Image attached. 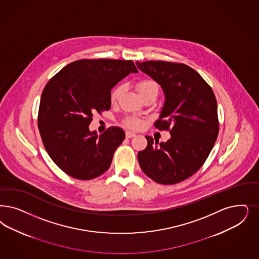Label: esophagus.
Here are the masks:
<instances>
[{
	"mask_svg": "<svg viewBox=\"0 0 259 259\" xmlns=\"http://www.w3.org/2000/svg\"><path fill=\"white\" fill-rule=\"evenodd\" d=\"M125 135H126V138H127V139H131V138L136 137V134L133 133V132H130V131H127V132L125 133Z\"/></svg>",
	"mask_w": 259,
	"mask_h": 259,
	"instance_id": "obj_1",
	"label": "esophagus"
}]
</instances>
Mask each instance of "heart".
I'll list each match as a JSON object with an SVG mask.
<instances>
[{"instance_id": "b5f03b06", "label": "heart", "mask_w": 259, "mask_h": 259, "mask_svg": "<svg viewBox=\"0 0 259 259\" xmlns=\"http://www.w3.org/2000/svg\"><path fill=\"white\" fill-rule=\"evenodd\" d=\"M137 90L141 96V98L146 95V94H150V93H156L158 94L159 92V86L156 82L152 80H143L141 81L140 83H138L137 85ZM123 92V86L122 85H119V86H116L115 89L112 91L111 93V101L113 103L116 102L118 100V98H120L121 94ZM125 124L127 125L128 127L130 128H133V129H138L140 128L143 122L142 120H140L139 118H136V117H129L125 120Z\"/></svg>"}]
</instances>
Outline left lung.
Instances as JSON below:
<instances>
[{"label": "left lung", "mask_w": 259, "mask_h": 259, "mask_svg": "<svg viewBox=\"0 0 259 259\" xmlns=\"http://www.w3.org/2000/svg\"><path fill=\"white\" fill-rule=\"evenodd\" d=\"M139 70L156 81L164 94L160 119L155 127L168 130L170 139L159 143L146 136L147 146L139 152L143 172L163 185L180 183L201 168L213 148L219 123L213 91L185 64L137 62Z\"/></svg>", "instance_id": "left-lung-1"}]
</instances>
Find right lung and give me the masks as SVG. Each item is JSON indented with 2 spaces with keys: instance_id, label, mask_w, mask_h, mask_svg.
<instances>
[{
  "instance_id": "add662e5",
  "label": "right lung",
  "mask_w": 259,
  "mask_h": 259,
  "mask_svg": "<svg viewBox=\"0 0 259 259\" xmlns=\"http://www.w3.org/2000/svg\"><path fill=\"white\" fill-rule=\"evenodd\" d=\"M138 70L131 60L82 59L64 67L43 90L38 128L46 150L65 173L92 180L111 165L124 131H90L93 114L111 107V90Z\"/></svg>"
}]
</instances>
